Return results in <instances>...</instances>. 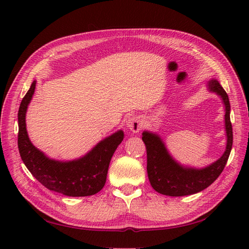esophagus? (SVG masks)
Masks as SVG:
<instances>
[{
    "mask_svg": "<svg viewBox=\"0 0 249 249\" xmlns=\"http://www.w3.org/2000/svg\"><path fill=\"white\" fill-rule=\"evenodd\" d=\"M125 126H126V129L130 130L132 133H138L143 126L142 118L137 115L130 116L126 119Z\"/></svg>",
    "mask_w": 249,
    "mask_h": 249,
    "instance_id": "obj_1",
    "label": "esophagus"
}]
</instances>
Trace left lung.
<instances>
[{"mask_svg": "<svg viewBox=\"0 0 249 249\" xmlns=\"http://www.w3.org/2000/svg\"><path fill=\"white\" fill-rule=\"evenodd\" d=\"M207 88L221 99L224 107V131L227 144L222 156L205 167L188 166L171 156L166 144L157 132L143 131L142 140L147 153V176L149 183L160 194L168 196H186L205 190L220 176L227 164L232 146L231 105L229 96L216 79L207 82Z\"/></svg>", "mask_w": 249, "mask_h": 249, "instance_id": "1", "label": "left lung"}]
</instances>
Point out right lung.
<instances>
[{
	"label": "right lung",
	"instance_id": "obj_1",
	"mask_svg": "<svg viewBox=\"0 0 249 249\" xmlns=\"http://www.w3.org/2000/svg\"><path fill=\"white\" fill-rule=\"evenodd\" d=\"M36 87H31L22 99L18 110V150L22 162L32 176L49 190L66 196H90L100 192L106 184L109 164L124 134L118 130L104 138L84 156L73 160H56L34 146L29 138L26 114Z\"/></svg>",
	"mask_w": 249,
	"mask_h": 249
}]
</instances>
